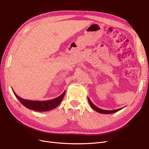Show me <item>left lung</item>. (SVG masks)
<instances>
[{"instance_id":"left-lung-1","label":"left lung","mask_w":149,"mask_h":149,"mask_svg":"<svg viewBox=\"0 0 149 149\" xmlns=\"http://www.w3.org/2000/svg\"><path fill=\"white\" fill-rule=\"evenodd\" d=\"M88 102L89 103L90 106L93 108V109L96 111L97 112H100V113H102V114H112V113H115V112H118L119 111H120V109H123V108H120V109H114V110H110V111H108V110H104L102 109H100V108L97 107V106H96L94 104L91 102V101L89 100V98L88 97Z\"/></svg>"}]
</instances>
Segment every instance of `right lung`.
I'll return each instance as SVG.
<instances>
[{
    "instance_id": "right-lung-1",
    "label": "right lung",
    "mask_w": 149,
    "mask_h": 149,
    "mask_svg": "<svg viewBox=\"0 0 149 149\" xmlns=\"http://www.w3.org/2000/svg\"><path fill=\"white\" fill-rule=\"evenodd\" d=\"M12 91L13 93H14L16 97L18 99V100H19L25 107L31 110H34L36 111H40V112L48 111L49 110H52L54 109V108L57 107L60 104V103L61 102L63 99V97L65 94V91H64L61 95L58 96L56 98L53 99V100H51L30 101L27 100H25V99H23V98H21L19 96L17 95V94L14 92V91H13V89Z\"/></svg>"
}]
</instances>
